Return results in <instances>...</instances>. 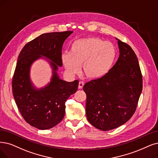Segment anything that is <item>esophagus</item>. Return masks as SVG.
I'll use <instances>...</instances> for the list:
<instances>
[{
  "label": "esophagus",
  "instance_id": "esophagus-1",
  "mask_svg": "<svg viewBox=\"0 0 158 158\" xmlns=\"http://www.w3.org/2000/svg\"><path fill=\"white\" fill-rule=\"evenodd\" d=\"M84 85V83L83 82V81H80L78 84V89H81V88L83 87Z\"/></svg>",
  "mask_w": 158,
  "mask_h": 158
}]
</instances>
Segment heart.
I'll list each match as a JSON object with an SVG mask.
<instances>
[{
    "mask_svg": "<svg viewBox=\"0 0 158 158\" xmlns=\"http://www.w3.org/2000/svg\"><path fill=\"white\" fill-rule=\"evenodd\" d=\"M116 57L113 44L97 37H87L72 43L70 52L61 54V61L67 72L75 74L82 64L83 72L91 79H98L108 74Z\"/></svg>",
    "mask_w": 158,
    "mask_h": 158,
    "instance_id": "heart-1",
    "label": "heart"
}]
</instances>
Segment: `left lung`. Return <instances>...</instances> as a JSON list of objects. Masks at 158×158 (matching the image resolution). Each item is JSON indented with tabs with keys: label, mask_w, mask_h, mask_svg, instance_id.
<instances>
[{
	"label": "left lung",
	"mask_w": 158,
	"mask_h": 158,
	"mask_svg": "<svg viewBox=\"0 0 158 158\" xmlns=\"http://www.w3.org/2000/svg\"><path fill=\"white\" fill-rule=\"evenodd\" d=\"M119 57L104 77L84 85L87 118L93 127L108 131L127 123L135 113L143 89L137 56L117 38Z\"/></svg>",
	"instance_id": "left-lung-1"
}]
</instances>
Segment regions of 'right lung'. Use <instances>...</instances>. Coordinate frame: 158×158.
<instances>
[{"label":"right lung","mask_w":158,"mask_h":158,"mask_svg":"<svg viewBox=\"0 0 158 158\" xmlns=\"http://www.w3.org/2000/svg\"><path fill=\"white\" fill-rule=\"evenodd\" d=\"M73 31L43 34L28 43L19 55L12 80L14 97L24 119L40 130L52 128L64 118L65 102L78 89V80L60 78L63 44ZM39 59H45L52 69L51 81L37 88L30 78V69Z\"/></svg>","instance_id":"add662e5"}]
</instances>
